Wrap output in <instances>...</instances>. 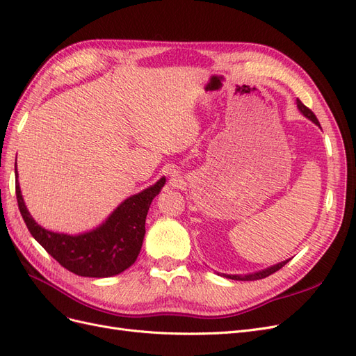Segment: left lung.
I'll list each match as a JSON object with an SVG mask.
<instances>
[{
    "label": "left lung",
    "instance_id": "1",
    "mask_svg": "<svg viewBox=\"0 0 356 356\" xmlns=\"http://www.w3.org/2000/svg\"><path fill=\"white\" fill-rule=\"evenodd\" d=\"M297 108L300 110V113L303 114L306 118H309V120H312L314 122L316 126H321L319 124V122H318V118H316V115L312 113L307 106L301 102L300 99H297ZM291 260V258H289ZM289 260H285V261H282V263H277V264H275V266H270V267H267V268H264V270H260V272H255V273H248V275H225V273H218L220 276H224V277H227V279H233V281H257V279H263V277H267V276H270L272 273H275V272H277L279 268H282Z\"/></svg>",
    "mask_w": 356,
    "mask_h": 356
}]
</instances>
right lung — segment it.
Returning a JSON list of instances; mask_svg holds the SVG:
<instances>
[{
    "label": "right lung",
    "instance_id": "obj_1",
    "mask_svg": "<svg viewBox=\"0 0 356 356\" xmlns=\"http://www.w3.org/2000/svg\"><path fill=\"white\" fill-rule=\"evenodd\" d=\"M17 178V169L15 166ZM161 177L138 195L123 200L98 227L80 234L56 233L42 229L32 218L16 179L19 211L29 233L67 270L84 277H110L131 267L141 251L145 218L153 199L165 186Z\"/></svg>",
    "mask_w": 356,
    "mask_h": 356
}]
</instances>
